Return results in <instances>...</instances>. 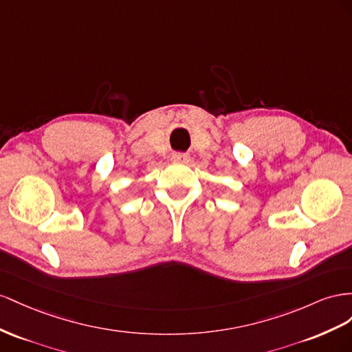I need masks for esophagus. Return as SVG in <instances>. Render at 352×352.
Listing matches in <instances>:
<instances>
[{"label": "esophagus", "instance_id": "obj_1", "mask_svg": "<svg viewBox=\"0 0 352 352\" xmlns=\"http://www.w3.org/2000/svg\"><path fill=\"white\" fill-rule=\"evenodd\" d=\"M170 159H173L174 162H188L190 156L183 152H174L173 155H170Z\"/></svg>", "mask_w": 352, "mask_h": 352}]
</instances>
